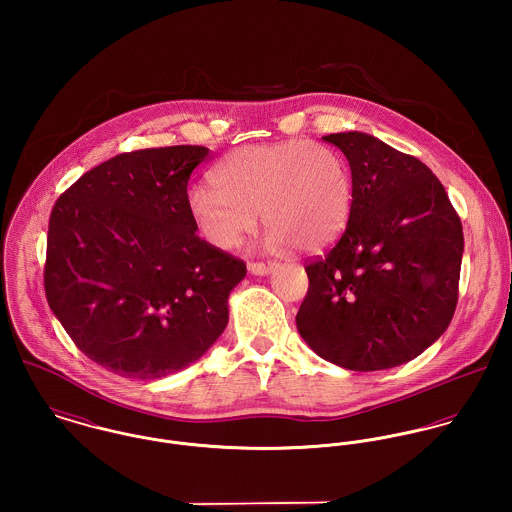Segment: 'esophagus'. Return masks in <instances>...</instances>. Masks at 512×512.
<instances>
[{
	"instance_id": "esophagus-1",
	"label": "esophagus",
	"mask_w": 512,
	"mask_h": 512,
	"mask_svg": "<svg viewBox=\"0 0 512 512\" xmlns=\"http://www.w3.org/2000/svg\"><path fill=\"white\" fill-rule=\"evenodd\" d=\"M276 266H278L276 262H250V264H248V270H250V274L266 276V274H270Z\"/></svg>"
}]
</instances>
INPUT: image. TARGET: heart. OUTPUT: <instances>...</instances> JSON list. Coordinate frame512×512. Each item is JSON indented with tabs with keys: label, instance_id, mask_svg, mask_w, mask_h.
Instances as JSON below:
<instances>
[{
	"label": "heart",
	"instance_id": "b5f03b06",
	"mask_svg": "<svg viewBox=\"0 0 512 512\" xmlns=\"http://www.w3.org/2000/svg\"><path fill=\"white\" fill-rule=\"evenodd\" d=\"M213 183L193 187L187 205L199 234L220 250L240 246L262 213L270 248L317 254L339 240L353 211L347 159L309 140L238 147Z\"/></svg>",
	"mask_w": 512,
	"mask_h": 512
}]
</instances>
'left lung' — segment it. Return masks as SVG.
I'll list each match as a JSON object with an SVG mask.
<instances>
[{
	"instance_id": "1",
	"label": "left lung",
	"mask_w": 512,
	"mask_h": 512,
	"mask_svg": "<svg viewBox=\"0 0 512 512\" xmlns=\"http://www.w3.org/2000/svg\"><path fill=\"white\" fill-rule=\"evenodd\" d=\"M323 140L349 159L353 211L337 244L305 266L297 331L321 359L349 370L408 363L455 313L461 220L414 155L361 132Z\"/></svg>"
}]
</instances>
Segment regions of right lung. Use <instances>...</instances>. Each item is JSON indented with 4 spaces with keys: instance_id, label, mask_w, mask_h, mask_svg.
Returning a JSON list of instances; mask_svg holds the SVG:
<instances>
[{
    "instance_id": "obj_1",
    "label": "right lung",
    "mask_w": 512,
    "mask_h": 512,
    "mask_svg": "<svg viewBox=\"0 0 512 512\" xmlns=\"http://www.w3.org/2000/svg\"><path fill=\"white\" fill-rule=\"evenodd\" d=\"M203 146L120 153L86 171L49 219L45 293L96 365L151 380L199 361L228 323L240 258L199 238L187 185Z\"/></svg>"
}]
</instances>
